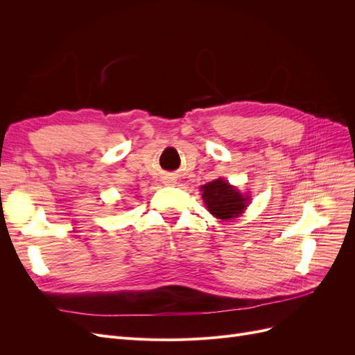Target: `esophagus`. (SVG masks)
<instances>
[{"mask_svg":"<svg viewBox=\"0 0 355 355\" xmlns=\"http://www.w3.org/2000/svg\"><path fill=\"white\" fill-rule=\"evenodd\" d=\"M164 184H166V185H173V184H175V179L171 178V176H166V178H164Z\"/></svg>","mask_w":355,"mask_h":355,"instance_id":"1","label":"esophagus"}]
</instances>
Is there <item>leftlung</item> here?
Here are the masks:
<instances>
[{"label":"left lung","instance_id":"8db88e82","mask_svg":"<svg viewBox=\"0 0 355 355\" xmlns=\"http://www.w3.org/2000/svg\"><path fill=\"white\" fill-rule=\"evenodd\" d=\"M201 191L207 210L214 218L222 220L239 218L249 201V197H244L237 188L230 185L222 178L202 185Z\"/></svg>","mask_w":355,"mask_h":355}]
</instances>
